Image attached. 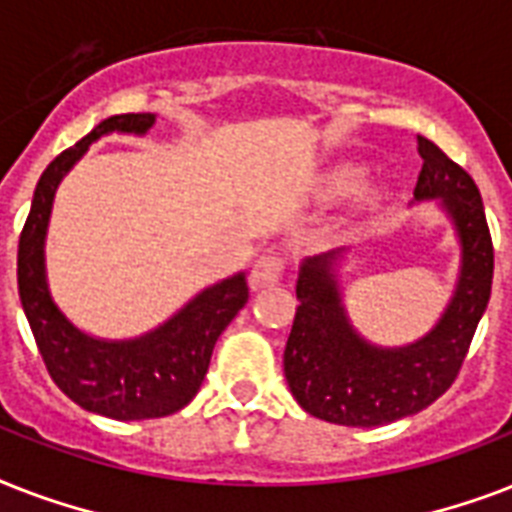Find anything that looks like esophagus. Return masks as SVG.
I'll list each match as a JSON object with an SVG mask.
<instances>
[{"instance_id": "esophagus-1", "label": "esophagus", "mask_w": 512, "mask_h": 512, "mask_svg": "<svg viewBox=\"0 0 512 512\" xmlns=\"http://www.w3.org/2000/svg\"><path fill=\"white\" fill-rule=\"evenodd\" d=\"M284 268H287V257L276 252V249H268L263 255L257 257L255 265H252V273H249V284L252 289H265L276 287L284 276Z\"/></svg>"}]
</instances>
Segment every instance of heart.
Returning <instances> with one entry per match:
<instances>
[{"label": "heart", "instance_id": "heart-1", "mask_svg": "<svg viewBox=\"0 0 512 512\" xmlns=\"http://www.w3.org/2000/svg\"><path fill=\"white\" fill-rule=\"evenodd\" d=\"M350 180H353V172H340V175H337V180H335L337 191H342V188H348Z\"/></svg>", "mask_w": 512, "mask_h": 512}]
</instances>
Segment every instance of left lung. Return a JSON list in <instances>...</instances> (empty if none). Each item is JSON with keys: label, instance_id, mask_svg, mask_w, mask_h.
Masks as SVG:
<instances>
[{"label": "left lung", "instance_id": "1", "mask_svg": "<svg viewBox=\"0 0 512 512\" xmlns=\"http://www.w3.org/2000/svg\"><path fill=\"white\" fill-rule=\"evenodd\" d=\"M422 170L414 199H441L460 236L454 297L422 340L377 348L350 327L337 287V252L308 257L284 348V377L305 412L348 428H377L422 412L457 380L492 295L494 247L478 185L460 164L417 135Z\"/></svg>", "mask_w": 512, "mask_h": 512}]
</instances>
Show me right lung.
<instances>
[{"label":"right lung","instance_id":"add662e5","mask_svg":"<svg viewBox=\"0 0 512 512\" xmlns=\"http://www.w3.org/2000/svg\"><path fill=\"white\" fill-rule=\"evenodd\" d=\"M154 114H119L55 156L36 183L18 241V292L47 372L74 404L111 420H151L180 412L199 393L217 337L249 300L244 273L196 295L162 327L135 340L79 332L52 303L44 276V236L60 180L108 132L146 135Z\"/></svg>","mask_w":512,"mask_h":512}]
</instances>
